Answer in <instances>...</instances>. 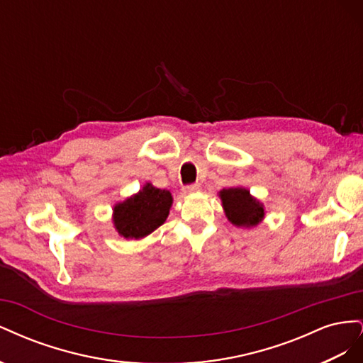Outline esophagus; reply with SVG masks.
Returning a JSON list of instances; mask_svg holds the SVG:
<instances>
[{"label": "esophagus", "instance_id": "1", "mask_svg": "<svg viewBox=\"0 0 363 363\" xmlns=\"http://www.w3.org/2000/svg\"><path fill=\"white\" fill-rule=\"evenodd\" d=\"M200 184L199 183H194V184H188V186H184L183 188V192L184 194H195V192H200Z\"/></svg>", "mask_w": 363, "mask_h": 363}]
</instances>
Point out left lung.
Returning <instances> with one entry per match:
<instances>
[{
  "instance_id": "left-lung-1",
  "label": "left lung",
  "mask_w": 363,
  "mask_h": 363,
  "mask_svg": "<svg viewBox=\"0 0 363 363\" xmlns=\"http://www.w3.org/2000/svg\"><path fill=\"white\" fill-rule=\"evenodd\" d=\"M225 216L236 227H256L265 216L263 204L245 188H228L219 192Z\"/></svg>"
}]
</instances>
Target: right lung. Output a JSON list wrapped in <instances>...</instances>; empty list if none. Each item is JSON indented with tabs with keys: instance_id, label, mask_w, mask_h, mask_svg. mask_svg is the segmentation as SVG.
Returning <instances> with one entry per match:
<instances>
[{
	"instance_id": "right-lung-1",
	"label": "right lung",
	"mask_w": 363,
	"mask_h": 363,
	"mask_svg": "<svg viewBox=\"0 0 363 363\" xmlns=\"http://www.w3.org/2000/svg\"><path fill=\"white\" fill-rule=\"evenodd\" d=\"M171 206L172 195L169 191L157 189L147 183L138 194L115 204L113 225L125 239H142L167 221Z\"/></svg>"
}]
</instances>
